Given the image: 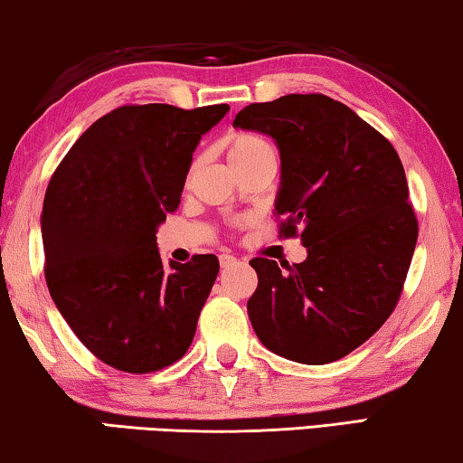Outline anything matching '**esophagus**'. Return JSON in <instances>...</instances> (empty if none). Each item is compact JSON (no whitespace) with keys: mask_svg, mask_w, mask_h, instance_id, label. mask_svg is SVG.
Here are the masks:
<instances>
[{"mask_svg":"<svg viewBox=\"0 0 463 463\" xmlns=\"http://www.w3.org/2000/svg\"><path fill=\"white\" fill-rule=\"evenodd\" d=\"M219 263H221V269H232V267L238 263V259L232 257V254H221Z\"/></svg>","mask_w":463,"mask_h":463,"instance_id":"1","label":"esophagus"}]
</instances>
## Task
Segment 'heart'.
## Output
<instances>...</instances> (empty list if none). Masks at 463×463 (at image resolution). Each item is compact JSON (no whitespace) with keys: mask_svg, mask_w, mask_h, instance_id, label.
I'll return each mask as SVG.
<instances>
[{"mask_svg":"<svg viewBox=\"0 0 463 463\" xmlns=\"http://www.w3.org/2000/svg\"><path fill=\"white\" fill-rule=\"evenodd\" d=\"M225 148H227V158H230L232 166L252 163V160L263 158V156H276L271 144L267 142L265 137H260L257 133H250V131L230 133L225 139Z\"/></svg>","mask_w":463,"mask_h":463,"instance_id":"heart-1","label":"heart"}]
</instances>
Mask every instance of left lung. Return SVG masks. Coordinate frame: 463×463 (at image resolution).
Returning a JSON list of instances; mask_svg holds the SVG:
<instances>
[{
	"mask_svg": "<svg viewBox=\"0 0 463 463\" xmlns=\"http://www.w3.org/2000/svg\"><path fill=\"white\" fill-rule=\"evenodd\" d=\"M233 127L276 142L281 160L276 215L307 259L281 271L252 259L259 286L248 317L260 343L297 364L343 359L388 319L403 290L415 242L405 169L392 144L321 93L250 104Z\"/></svg>",
	"mask_w": 463,
	"mask_h": 463,
	"instance_id": "left-lung-1",
	"label": "left lung"
}]
</instances>
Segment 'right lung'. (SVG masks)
<instances>
[{
  "instance_id": "add662e5",
  "label": "right lung",
  "mask_w": 463,
  "mask_h": 463,
  "mask_svg": "<svg viewBox=\"0 0 463 463\" xmlns=\"http://www.w3.org/2000/svg\"><path fill=\"white\" fill-rule=\"evenodd\" d=\"M215 104L120 106L66 154L45 192V281L58 311L99 361L129 373L190 348L219 273L215 254L163 263L158 225L182 200L192 154L227 115Z\"/></svg>"
}]
</instances>
